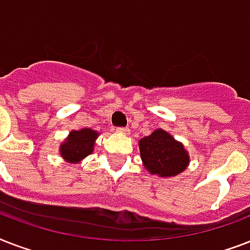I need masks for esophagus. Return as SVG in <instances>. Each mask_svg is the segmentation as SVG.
Masks as SVG:
<instances>
[{
  "mask_svg": "<svg viewBox=\"0 0 250 250\" xmlns=\"http://www.w3.org/2000/svg\"><path fill=\"white\" fill-rule=\"evenodd\" d=\"M117 131L119 133H123V135H127V133L129 132V129L127 128V127H118Z\"/></svg>",
  "mask_w": 250,
  "mask_h": 250,
  "instance_id": "34e87169",
  "label": "esophagus"
}]
</instances>
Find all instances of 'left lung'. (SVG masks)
<instances>
[{"label":"left lung","mask_w":250,"mask_h":250,"mask_svg":"<svg viewBox=\"0 0 250 250\" xmlns=\"http://www.w3.org/2000/svg\"><path fill=\"white\" fill-rule=\"evenodd\" d=\"M141 160L149 172L160 176H174L186 170L189 157L180 143L164 129H157L139 143Z\"/></svg>","instance_id":"8db88e82"}]
</instances>
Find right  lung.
<instances>
[{"label":"right lung","instance_id":"right-lung-1","mask_svg":"<svg viewBox=\"0 0 250 250\" xmlns=\"http://www.w3.org/2000/svg\"><path fill=\"white\" fill-rule=\"evenodd\" d=\"M96 137L97 132L93 129L83 128L80 131H72L67 141L61 145V154L64 160L71 162L82 160L92 153Z\"/></svg>","mask_w":250,"mask_h":250}]
</instances>
